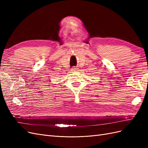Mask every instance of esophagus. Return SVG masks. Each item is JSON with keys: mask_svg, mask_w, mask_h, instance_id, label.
Instances as JSON below:
<instances>
[{"mask_svg": "<svg viewBox=\"0 0 148 148\" xmlns=\"http://www.w3.org/2000/svg\"><path fill=\"white\" fill-rule=\"evenodd\" d=\"M77 70H78V69L76 68V67H73V68L71 69V71H72V72H74V71H76Z\"/></svg>", "mask_w": 148, "mask_h": 148, "instance_id": "obj_1", "label": "esophagus"}]
</instances>
